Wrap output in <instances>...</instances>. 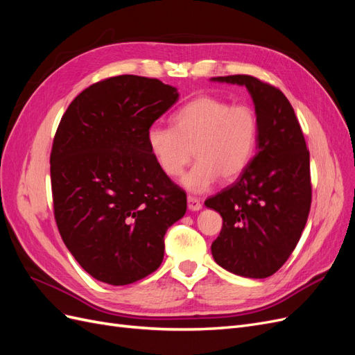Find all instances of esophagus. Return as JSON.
Here are the masks:
<instances>
[{
    "label": "esophagus",
    "mask_w": 355,
    "mask_h": 355,
    "mask_svg": "<svg viewBox=\"0 0 355 355\" xmlns=\"http://www.w3.org/2000/svg\"><path fill=\"white\" fill-rule=\"evenodd\" d=\"M201 207H202V202L197 197L188 196V209L191 211H198V210H201Z\"/></svg>",
    "instance_id": "34e87169"
}]
</instances>
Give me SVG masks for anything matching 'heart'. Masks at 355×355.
<instances>
[{
	"mask_svg": "<svg viewBox=\"0 0 355 355\" xmlns=\"http://www.w3.org/2000/svg\"><path fill=\"white\" fill-rule=\"evenodd\" d=\"M171 123L149 128L148 146L168 178H178L196 154L198 161L182 179L192 192L209 189L219 176L239 178L254 157L259 124L249 105L200 96L179 108Z\"/></svg>",
	"mask_w": 355,
	"mask_h": 355,
	"instance_id": "b5f03b06",
	"label": "heart"
}]
</instances>
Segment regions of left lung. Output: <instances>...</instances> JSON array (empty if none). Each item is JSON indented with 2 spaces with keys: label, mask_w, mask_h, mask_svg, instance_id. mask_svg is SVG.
Here are the masks:
<instances>
[{
  "label": "left lung",
  "mask_w": 355,
  "mask_h": 355,
  "mask_svg": "<svg viewBox=\"0 0 355 355\" xmlns=\"http://www.w3.org/2000/svg\"><path fill=\"white\" fill-rule=\"evenodd\" d=\"M211 80L245 85L259 124L250 164L235 184L204 202L223 220L211 254L232 274L266 278L284 265L305 228L313 194L309 151L280 89L252 75Z\"/></svg>",
  "instance_id": "obj_1"
}]
</instances>
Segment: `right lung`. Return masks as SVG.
I'll return each mask as SVG.
<instances>
[{"label": "right lung", "instance_id": "add662e5", "mask_svg": "<svg viewBox=\"0 0 355 355\" xmlns=\"http://www.w3.org/2000/svg\"><path fill=\"white\" fill-rule=\"evenodd\" d=\"M179 99L157 78L118 75L83 90L53 141V209L68 250L93 278L132 284L163 262L187 194L159 170L148 130Z\"/></svg>", "mask_w": 355, "mask_h": 355}]
</instances>
